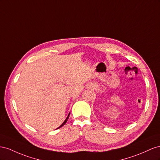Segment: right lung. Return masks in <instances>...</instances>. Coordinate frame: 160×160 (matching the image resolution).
<instances>
[{"instance_id": "right-lung-1", "label": "right lung", "mask_w": 160, "mask_h": 160, "mask_svg": "<svg viewBox=\"0 0 160 160\" xmlns=\"http://www.w3.org/2000/svg\"><path fill=\"white\" fill-rule=\"evenodd\" d=\"M70 112L69 113V114H68V117H67V118H66V120L64 121H63V122L62 123V124L60 126V127H58V129H59V128H60V127H62V126H63V125H64L65 124H66V122H67V121H68V118H69V116H70Z\"/></svg>"}]
</instances>
